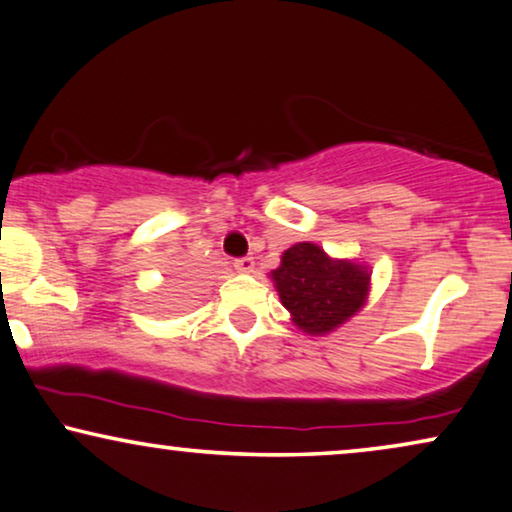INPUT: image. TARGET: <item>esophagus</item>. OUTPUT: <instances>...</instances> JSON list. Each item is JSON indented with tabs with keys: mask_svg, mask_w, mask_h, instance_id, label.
<instances>
[{
	"mask_svg": "<svg viewBox=\"0 0 512 512\" xmlns=\"http://www.w3.org/2000/svg\"><path fill=\"white\" fill-rule=\"evenodd\" d=\"M235 270H237V272H254V258H251V256L237 258V261H235Z\"/></svg>",
	"mask_w": 512,
	"mask_h": 512,
	"instance_id": "esophagus-1",
	"label": "esophagus"
}]
</instances>
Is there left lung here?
I'll return each mask as SVG.
<instances>
[{
	"instance_id": "left-lung-1",
	"label": "left lung",
	"mask_w": 512,
	"mask_h": 512,
	"mask_svg": "<svg viewBox=\"0 0 512 512\" xmlns=\"http://www.w3.org/2000/svg\"><path fill=\"white\" fill-rule=\"evenodd\" d=\"M293 324L307 335H326L366 305L370 270L366 265L331 258L312 242H298L270 272Z\"/></svg>"
}]
</instances>
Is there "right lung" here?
<instances>
[{
	"label": "right lung",
	"mask_w": 512,
	"mask_h": 512,
	"mask_svg": "<svg viewBox=\"0 0 512 512\" xmlns=\"http://www.w3.org/2000/svg\"><path fill=\"white\" fill-rule=\"evenodd\" d=\"M179 286H181V284H177V291H174L172 298H170V305H174V307L181 305V303H184V300H186V293H184V289H179Z\"/></svg>",
	"instance_id": "1"
}]
</instances>
